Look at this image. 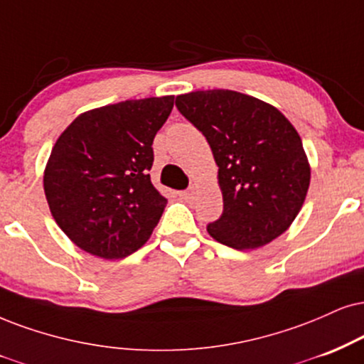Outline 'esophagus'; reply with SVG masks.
<instances>
[{
  "mask_svg": "<svg viewBox=\"0 0 364 364\" xmlns=\"http://www.w3.org/2000/svg\"><path fill=\"white\" fill-rule=\"evenodd\" d=\"M178 196H181L182 199L191 200V199H194V197H196V189H194V187H189V189H186V191H181V192H178Z\"/></svg>",
  "mask_w": 364,
  "mask_h": 364,
  "instance_id": "34e87169",
  "label": "esophagus"
}]
</instances>
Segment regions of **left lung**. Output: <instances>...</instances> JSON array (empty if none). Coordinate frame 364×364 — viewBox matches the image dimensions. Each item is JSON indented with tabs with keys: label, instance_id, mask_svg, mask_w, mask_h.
<instances>
[{
	"label": "left lung",
	"instance_id": "8db88e82",
	"mask_svg": "<svg viewBox=\"0 0 364 364\" xmlns=\"http://www.w3.org/2000/svg\"><path fill=\"white\" fill-rule=\"evenodd\" d=\"M175 106L203 132L223 191V214L208 232L235 250H253L287 231L306 200L311 168L302 140L277 107L213 89L182 94Z\"/></svg>",
	"mask_w": 364,
	"mask_h": 364
}]
</instances>
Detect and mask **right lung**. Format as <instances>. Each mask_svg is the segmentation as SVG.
Returning <instances> with one entry per match:
<instances>
[{"label":"right lung","instance_id":"add662e5","mask_svg":"<svg viewBox=\"0 0 364 364\" xmlns=\"http://www.w3.org/2000/svg\"><path fill=\"white\" fill-rule=\"evenodd\" d=\"M173 96L102 106L58 136L43 175L55 223L79 248L118 259L141 248L167 199L150 181L154 138Z\"/></svg>","mask_w":364,"mask_h":364}]
</instances>
